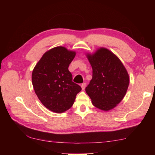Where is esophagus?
<instances>
[{
    "label": "esophagus",
    "instance_id": "1",
    "mask_svg": "<svg viewBox=\"0 0 155 155\" xmlns=\"http://www.w3.org/2000/svg\"><path fill=\"white\" fill-rule=\"evenodd\" d=\"M85 87H86V83H83L81 84V88H82L83 90H85Z\"/></svg>",
    "mask_w": 155,
    "mask_h": 155
}]
</instances>
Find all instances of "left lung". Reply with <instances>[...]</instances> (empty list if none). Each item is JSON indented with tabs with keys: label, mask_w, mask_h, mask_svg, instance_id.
Returning a JSON list of instances; mask_svg holds the SVG:
<instances>
[{
	"label": "left lung",
	"mask_w": 155,
	"mask_h": 155,
	"mask_svg": "<svg viewBox=\"0 0 155 155\" xmlns=\"http://www.w3.org/2000/svg\"><path fill=\"white\" fill-rule=\"evenodd\" d=\"M92 68V79L85 91L96 108L109 111L124 98L129 77L120 59L109 50L100 48L87 54Z\"/></svg>",
	"instance_id": "left-lung-1"
}]
</instances>
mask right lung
<instances>
[{"label": "right lung", "mask_w": 155, "mask_h": 155, "mask_svg": "<svg viewBox=\"0 0 155 155\" xmlns=\"http://www.w3.org/2000/svg\"><path fill=\"white\" fill-rule=\"evenodd\" d=\"M76 52L63 46L49 50L34 68L32 83L36 95L43 105L51 111L63 113L74 103L81 87L72 82L68 67Z\"/></svg>", "instance_id": "obj_1"}]
</instances>
